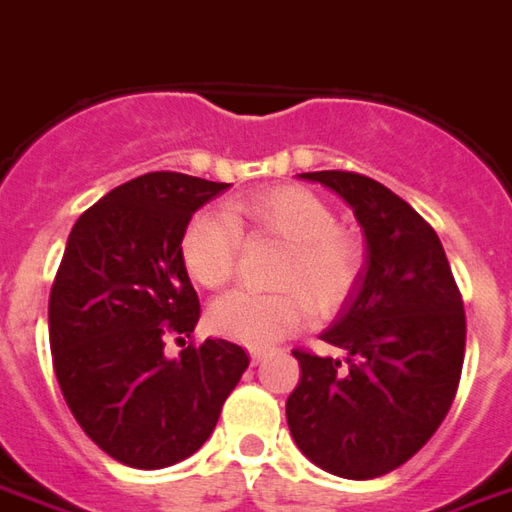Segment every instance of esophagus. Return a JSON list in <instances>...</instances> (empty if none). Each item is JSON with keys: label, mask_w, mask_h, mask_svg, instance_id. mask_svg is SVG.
Here are the masks:
<instances>
[{"label": "esophagus", "mask_w": 512, "mask_h": 512, "mask_svg": "<svg viewBox=\"0 0 512 512\" xmlns=\"http://www.w3.org/2000/svg\"><path fill=\"white\" fill-rule=\"evenodd\" d=\"M249 357H252V363H260V360L266 357V349H252V352H249Z\"/></svg>", "instance_id": "1"}]
</instances>
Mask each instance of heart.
<instances>
[{"label": "heart", "instance_id": "1", "mask_svg": "<svg viewBox=\"0 0 512 512\" xmlns=\"http://www.w3.org/2000/svg\"><path fill=\"white\" fill-rule=\"evenodd\" d=\"M335 210L302 185H280L227 202V213L202 210L185 224L182 266L202 288L230 282L241 246V227L268 232L288 244L274 285L280 291H230L219 296L207 321L230 341L263 349L302 327L307 307L327 316L349 299L360 277L363 252L349 232L335 227Z\"/></svg>", "mask_w": 512, "mask_h": 512}]
</instances>
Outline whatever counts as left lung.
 I'll use <instances>...</instances> for the list:
<instances>
[{
    "label": "left lung",
    "instance_id": "8db88e82",
    "mask_svg": "<svg viewBox=\"0 0 512 512\" xmlns=\"http://www.w3.org/2000/svg\"><path fill=\"white\" fill-rule=\"evenodd\" d=\"M352 207L366 260L321 341L343 357L293 352L302 380L285 405L296 446L318 468L374 480L407 463L452 407L466 313L441 238L405 199L352 171H307Z\"/></svg>",
    "mask_w": 512,
    "mask_h": 512
}]
</instances>
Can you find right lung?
<instances>
[{
  "label": "right lung",
  "instance_id": "add662e5",
  "mask_svg": "<svg viewBox=\"0 0 512 512\" xmlns=\"http://www.w3.org/2000/svg\"><path fill=\"white\" fill-rule=\"evenodd\" d=\"M227 182L152 171L82 213L49 293V346L66 405L85 435L124 466L166 468L213 435L249 357L207 338L166 357L169 332L188 335L199 296L182 266L185 224Z\"/></svg>",
  "mask_w": 512,
  "mask_h": 512
}]
</instances>
